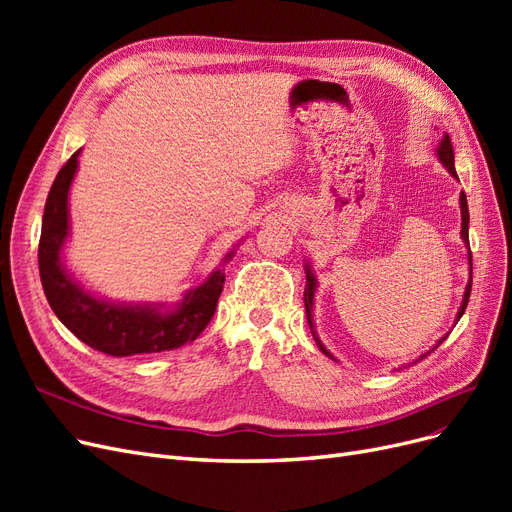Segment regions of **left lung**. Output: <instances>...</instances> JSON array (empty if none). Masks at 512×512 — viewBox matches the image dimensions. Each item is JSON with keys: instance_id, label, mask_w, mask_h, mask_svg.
I'll use <instances>...</instances> for the list:
<instances>
[{"instance_id": "1", "label": "left lung", "mask_w": 512, "mask_h": 512, "mask_svg": "<svg viewBox=\"0 0 512 512\" xmlns=\"http://www.w3.org/2000/svg\"><path fill=\"white\" fill-rule=\"evenodd\" d=\"M438 158H440V162L446 166L448 173H451L455 179H459V177H457V170H455V153H453V145H451V136H448V134H444V136H442V141H440V145H438ZM459 205H461V239H463V243H466V245L470 247V239H468L470 213H468V200H466V194H463V192H461V196H459ZM468 260H470V282H468V286H466V292H463V301H461V307H459V312H457V320H455V324L459 322V318L463 316V312H466L468 301H470V292H472V252H470V258H468ZM305 277H307V284H305L303 301H305V314H307L309 329H312V335H314V339H316L318 348H320L324 354H327L329 359H333V361H335V356L320 344V339H318V335H316V331H314V294H316V277H314L312 267H309V265H305ZM446 337H448V333H446L442 339H438V344H436V346L429 348L425 354L418 356L416 361L425 359V356H427V354H431L433 350H436V348L444 342Z\"/></svg>"}]
</instances>
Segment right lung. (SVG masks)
Returning a JSON list of instances; mask_svg holds the SVG:
<instances>
[{"mask_svg":"<svg viewBox=\"0 0 512 512\" xmlns=\"http://www.w3.org/2000/svg\"><path fill=\"white\" fill-rule=\"evenodd\" d=\"M81 149L61 166L42 215L38 245L40 280L55 316L64 327L98 352L111 356L153 354L190 344L205 331L224 288V269H215L207 282L183 294L173 309L164 303L126 305L94 297L68 275L61 250L68 239V192L79 166ZM235 250L228 252V262Z\"/></svg>","mask_w":512,"mask_h":512,"instance_id":"right-lung-1","label":"right lung"}]
</instances>
